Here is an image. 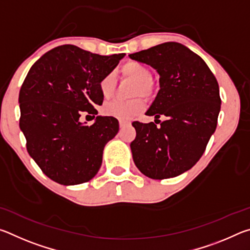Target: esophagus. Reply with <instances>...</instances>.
I'll return each instance as SVG.
<instances>
[{"mask_svg":"<svg viewBox=\"0 0 250 250\" xmlns=\"http://www.w3.org/2000/svg\"><path fill=\"white\" fill-rule=\"evenodd\" d=\"M119 125H120V128H125V126H128L130 125L129 121H124V120H120L119 121Z\"/></svg>","mask_w":250,"mask_h":250,"instance_id":"34e87169","label":"esophagus"}]
</instances>
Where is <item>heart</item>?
Wrapping results in <instances>:
<instances>
[{
	"instance_id": "obj_1",
	"label": "heart",
	"mask_w": 250,
	"mask_h": 250,
	"mask_svg": "<svg viewBox=\"0 0 250 250\" xmlns=\"http://www.w3.org/2000/svg\"><path fill=\"white\" fill-rule=\"evenodd\" d=\"M122 74L137 82L134 86V96L150 97L153 94V84L151 83V73L146 65L138 62H128L122 66ZM116 87V78L112 73L104 75L99 82V90L104 98L108 99L113 95ZM145 110V101L135 98L129 101L115 100L104 105L103 111L105 116L119 120H129Z\"/></svg>"
}]
</instances>
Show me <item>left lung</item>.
Returning <instances> with one entry per match:
<instances>
[{
  "instance_id": "obj_1",
  "label": "left lung",
  "mask_w": 250,
  "mask_h": 250,
  "mask_svg": "<svg viewBox=\"0 0 250 250\" xmlns=\"http://www.w3.org/2000/svg\"><path fill=\"white\" fill-rule=\"evenodd\" d=\"M129 57L160 76V90L146 115L154 116L160 125L132 122L134 164L150 179L175 177L195 166L216 130L222 104L217 80L197 54L176 42ZM160 116L166 120L161 123Z\"/></svg>"
}]
</instances>
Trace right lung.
Segmentation results:
<instances>
[{
  "label": "right lung",
  "mask_w": 250,
  "mask_h": 250,
  "mask_svg": "<svg viewBox=\"0 0 250 250\" xmlns=\"http://www.w3.org/2000/svg\"><path fill=\"white\" fill-rule=\"evenodd\" d=\"M124 57L62 45L29 69L19 96L20 128L28 154L50 180L76 185L98 173L104 146L119 131L116 118L95 116L104 101L99 82ZM83 113L96 117L94 125L80 122Z\"/></svg>",
  "instance_id": "add662e5"
}]
</instances>
